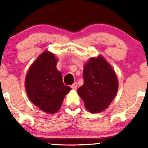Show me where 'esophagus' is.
I'll list each match as a JSON object with an SVG mask.
<instances>
[{"label": "esophagus", "instance_id": "1", "mask_svg": "<svg viewBox=\"0 0 148 148\" xmlns=\"http://www.w3.org/2000/svg\"><path fill=\"white\" fill-rule=\"evenodd\" d=\"M77 86H77V83L75 82V83L73 84L72 85H71V89H77Z\"/></svg>", "mask_w": 148, "mask_h": 148}]
</instances>
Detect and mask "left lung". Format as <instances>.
Wrapping results in <instances>:
<instances>
[{
    "label": "left lung",
    "mask_w": 148,
    "mask_h": 148,
    "mask_svg": "<svg viewBox=\"0 0 148 148\" xmlns=\"http://www.w3.org/2000/svg\"><path fill=\"white\" fill-rule=\"evenodd\" d=\"M84 84L77 90L84 107L89 112L105 110L113 101L118 90L117 75L101 55L92 57L84 66Z\"/></svg>",
    "instance_id": "8db88e82"
}]
</instances>
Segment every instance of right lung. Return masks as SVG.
Listing matches in <instances>:
<instances>
[{
  "mask_svg": "<svg viewBox=\"0 0 148 148\" xmlns=\"http://www.w3.org/2000/svg\"><path fill=\"white\" fill-rule=\"evenodd\" d=\"M58 59L45 51L29 67L25 88L30 101L43 112L54 114L60 110L71 88L65 86L62 73L56 69Z\"/></svg>",
  "mask_w": 148,
  "mask_h": 148,
  "instance_id": "add662e5",
  "label": "right lung"
}]
</instances>
